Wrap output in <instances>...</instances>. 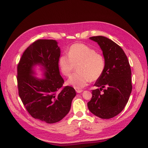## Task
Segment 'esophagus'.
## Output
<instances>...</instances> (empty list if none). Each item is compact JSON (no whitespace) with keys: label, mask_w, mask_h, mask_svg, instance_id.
<instances>
[{"label":"esophagus","mask_w":148,"mask_h":148,"mask_svg":"<svg viewBox=\"0 0 148 148\" xmlns=\"http://www.w3.org/2000/svg\"><path fill=\"white\" fill-rule=\"evenodd\" d=\"M83 91V90H79V89H77V90H76L77 93H81V92H82Z\"/></svg>","instance_id":"34e87169"}]
</instances>
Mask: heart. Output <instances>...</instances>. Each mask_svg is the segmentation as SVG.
<instances>
[{
	"label": "heart",
	"instance_id": "b5f03b06",
	"mask_svg": "<svg viewBox=\"0 0 148 148\" xmlns=\"http://www.w3.org/2000/svg\"><path fill=\"white\" fill-rule=\"evenodd\" d=\"M67 55L60 57L59 65L62 73L67 77L71 76L77 66V73L66 82L75 89H82L90 81L97 80L104 71L106 61L104 56L86 44L76 43L72 45Z\"/></svg>",
	"mask_w": 148,
	"mask_h": 148
}]
</instances>
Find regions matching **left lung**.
Instances as JSON below:
<instances>
[{"label": "left lung", "instance_id": "obj_1", "mask_svg": "<svg viewBox=\"0 0 148 148\" xmlns=\"http://www.w3.org/2000/svg\"><path fill=\"white\" fill-rule=\"evenodd\" d=\"M90 39L100 46L106 66L94 84L99 89L92 90V97L88 107L92 113L100 118H112L123 110L129 99L132 91L131 67L125 52L119 45L103 36Z\"/></svg>", "mask_w": 148, "mask_h": 148}]
</instances>
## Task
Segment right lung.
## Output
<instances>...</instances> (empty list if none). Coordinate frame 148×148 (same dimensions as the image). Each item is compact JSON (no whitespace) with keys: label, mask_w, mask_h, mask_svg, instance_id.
<instances>
[{"label":"right lung","mask_w":148,"mask_h":148,"mask_svg":"<svg viewBox=\"0 0 148 148\" xmlns=\"http://www.w3.org/2000/svg\"><path fill=\"white\" fill-rule=\"evenodd\" d=\"M60 53L55 40H38L26 49L17 65V87L23 105L32 117L48 123L63 119L76 95L73 87L63 86L58 65ZM39 63L46 69L42 80L32 75L33 66Z\"/></svg>","instance_id":"obj_1"}]
</instances>
